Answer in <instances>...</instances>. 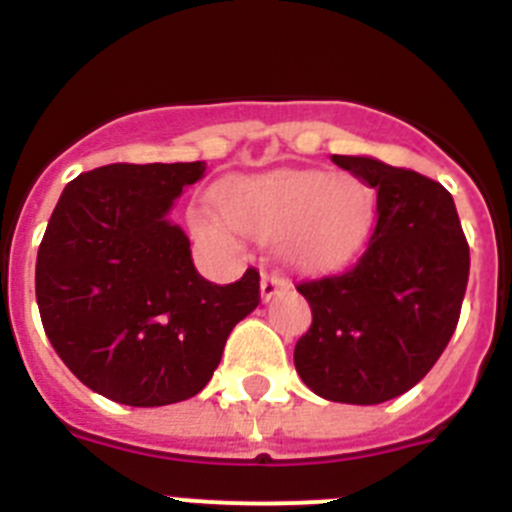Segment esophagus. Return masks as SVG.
Segmentation results:
<instances>
[{
	"mask_svg": "<svg viewBox=\"0 0 512 512\" xmlns=\"http://www.w3.org/2000/svg\"><path fill=\"white\" fill-rule=\"evenodd\" d=\"M284 289H289V279L282 277L279 271H266L264 277H261V297H264L266 302H269L271 297L282 295Z\"/></svg>",
	"mask_w": 512,
	"mask_h": 512,
	"instance_id": "obj_1",
	"label": "esophagus"
}]
</instances>
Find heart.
Returning <instances> with one entry per match:
<instances>
[{"label": "heart", "instance_id": "heart-1", "mask_svg": "<svg viewBox=\"0 0 512 512\" xmlns=\"http://www.w3.org/2000/svg\"><path fill=\"white\" fill-rule=\"evenodd\" d=\"M220 212H200L194 228L205 238H223L228 225L274 241L297 266L328 269L351 259L372 228L374 200L354 176L325 171H274L243 179L220 194Z\"/></svg>", "mask_w": 512, "mask_h": 512}]
</instances>
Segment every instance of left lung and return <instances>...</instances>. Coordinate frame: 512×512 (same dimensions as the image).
<instances>
[{
	"label": "left lung",
	"instance_id": "left-lung-1",
	"mask_svg": "<svg viewBox=\"0 0 512 512\" xmlns=\"http://www.w3.org/2000/svg\"><path fill=\"white\" fill-rule=\"evenodd\" d=\"M333 164L377 189V225L348 269L297 284L312 325L295 366L315 395L348 405L400 397L431 372L459 323L469 243L451 194L369 156Z\"/></svg>",
	"mask_w": 512,
	"mask_h": 512
}]
</instances>
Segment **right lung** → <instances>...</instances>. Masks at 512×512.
<instances>
[{
	"mask_svg": "<svg viewBox=\"0 0 512 512\" xmlns=\"http://www.w3.org/2000/svg\"><path fill=\"white\" fill-rule=\"evenodd\" d=\"M192 164H110L66 184L35 264L45 336L89 390L133 408L194 397L230 330L261 302L259 271L212 284L169 220Z\"/></svg>",
	"mask_w": 512,
	"mask_h": 512,
	"instance_id": "add662e5",
	"label": "right lung"
}]
</instances>
